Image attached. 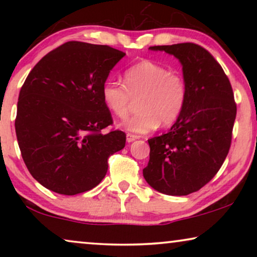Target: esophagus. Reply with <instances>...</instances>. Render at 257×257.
<instances>
[{
  "instance_id": "obj_1",
  "label": "esophagus",
  "mask_w": 257,
  "mask_h": 257,
  "mask_svg": "<svg viewBox=\"0 0 257 257\" xmlns=\"http://www.w3.org/2000/svg\"><path fill=\"white\" fill-rule=\"evenodd\" d=\"M136 139H138V137L135 136V135H131V133H127V135H126V142H127V143L135 142Z\"/></svg>"
}]
</instances>
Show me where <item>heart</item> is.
I'll use <instances>...</instances> for the list:
<instances>
[{"label": "heart", "instance_id": "b5f03b06", "mask_svg": "<svg viewBox=\"0 0 257 257\" xmlns=\"http://www.w3.org/2000/svg\"><path fill=\"white\" fill-rule=\"evenodd\" d=\"M124 84L107 79L101 86V99L117 118L130 114L138 101L139 112L120 124L126 131L145 135L160 124L172 125L184 112L188 90L184 77L166 66L144 59L124 72Z\"/></svg>", "mask_w": 257, "mask_h": 257}]
</instances>
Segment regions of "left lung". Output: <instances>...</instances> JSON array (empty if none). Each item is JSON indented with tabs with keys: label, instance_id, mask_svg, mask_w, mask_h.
<instances>
[{
	"label": "left lung",
	"instance_id": "left-lung-1",
	"mask_svg": "<svg viewBox=\"0 0 257 257\" xmlns=\"http://www.w3.org/2000/svg\"><path fill=\"white\" fill-rule=\"evenodd\" d=\"M150 49L179 59L188 96L170 131L149 139L150 161L143 174L163 194L188 195L212 180L229 152L236 117L233 89L215 58L198 44Z\"/></svg>",
	"mask_w": 257,
	"mask_h": 257
}]
</instances>
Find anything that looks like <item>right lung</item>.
I'll list each match as a JSON object with an SVG mask.
<instances>
[{"mask_svg":"<svg viewBox=\"0 0 257 257\" xmlns=\"http://www.w3.org/2000/svg\"><path fill=\"white\" fill-rule=\"evenodd\" d=\"M124 56L108 45L66 42L28 75L16 137L27 168L45 188L63 195L90 191L106 174L108 157L124 149V132L101 133L113 122L101 86Z\"/></svg>","mask_w":257,"mask_h":257,"instance_id":"right-lung-1","label":"right lung"}]
</instances>
